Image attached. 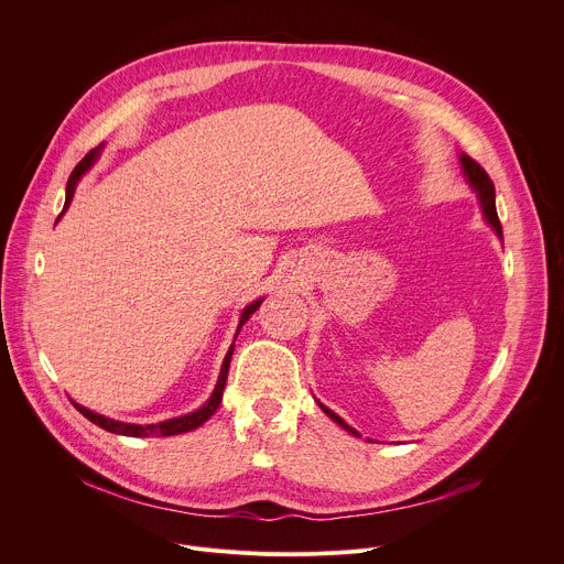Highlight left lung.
Segmentation results:
<instances>
[{"label":"left lung","instance_id":"8db88e82","mask_svg":"<svg viewBox=\"0 0 564 564\" xmlns=\"http://www.w3.org/2000/svg\"><path fill=\"white\" fill-rule=\"evenodd\" d=\"M459 160H462V170H464L468 183L473 185V189H475L477 196H479V203H481V209H485L487 220H489L491 227L498 231V236H502V225H500V218H498V212H496V187H494V181L489 178V174H487L485 170L479 167L477 160H473L470 155L462 153ZM318 406H321V404H318ZM321 409H324L326 415L333 417L339 426H344L346 431H350L352 435H357V431H352V429H350L339 415H335L330 409H326V406H321Z\"/></svg>","mask_w":564,"mask_h":564}]
</instances>
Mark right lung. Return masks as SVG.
Wrapping results in <instances>:
<instances>
[{
    "mask_svg": "<svg viewBox=\"0 0 564 564\" xmlns=\"http://www.w3.org/2000/svg\"><path fill=\"white\" fill-rule=\"evenodd\" d=\"M100 149H102V144L100 147H96V149H91L83 160H79V163L75 165V170L70 172V178H68V183H66V200H64V209H62V214L66 212V207H68V203H70V198H73V192H75V185H77V181H79V176H83L94 163H96V158L100 155ZM59 214V216H62ZM261 305V301H254L252 305H248L246 307V312L240 314V326L246 324V321L250 318V314L252 312H257V307ZM240 326H238V330H240ZM231 352H234V344L229 346V350H227V355H225V361H223V368H220V377H218V383H216V388H214V392H212V397H209V401L207 404L203 406V409H198L196 413H189V415H185V417H176V420H167V422H160V424H144V426H140V424H124V422H113V420H109V417H102V415H98V413H94V411H89V409H85V406H79V404H75L73 401V406L83 413L87 420H91L96 426H100V429H105V431H109V433H116V435H127V437H170V435H181V433H189V431H194V429H198L200 424H205L214 413H216V409L220 406V399H223V388H225V381H227V372H229V361H231Z\"/></svg>",
    "mask_w": 564,
    "mask_h": 564,
    "instance_id": "obj_1",
    "label": "right lung"
}]
</instances>
